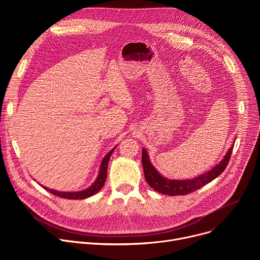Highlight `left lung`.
I'll return each instance as SVG.
<instances>
[{"instance_id":"1","label":"left lung","mask_w":260,"mask_h":260,"mask_svg":"<svg viewBox=\"0 0 260 260\" xmlns=\"http://www.w3.org/2000/svg\"><path fill=\"white\" fill-rule=\"evenodd\" d=\"M233 148L234 145L230 148V150L228 151L224 158L214 169L207 172L206 174H203L194 179L189 180H169L162 177L150 162L149 157H148V153L144 148V149H142V165L144 169L145 179L147 183L149 184L154 190L162 194H169L172 197L189 194L190 192H193L202 188L206 184L210 183L215 178H217L221 173H223L231 159Z\"/></svg>"}]
</instances>
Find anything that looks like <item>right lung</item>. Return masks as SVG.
Returning a JSON list of instances; mask_svg holds the SVG:
<instances>
[{"instance_id": "obj_1", "label": "right lung", "mask_w": 260, "mask_h": 260, "mask_svg": "<svg viewBox=\"0 0 260 260\" xmlns=\"http://www.w3.org/2000/svg\"><path fill=\"white\" fill-rule=\"evenodd\" d=\"M115 148H113L112 150H111L105 157L104 159L102 160V164H101V168H100V174L95 180V182L91 185L90 187L86 188L85 190H82V191H78V192H60V191H57V190H53V189H48L46 187H44L45 189H47L50 193L56 196V197H59V198H62V199H69V200H83V199H86V198H89L93 194H95L96 192H99L102 187L104 186L105 184V181L107 179V168H108V162H109V159H110V156L112 155L113 151H114Z\"/></svg>"}]
</instances>
